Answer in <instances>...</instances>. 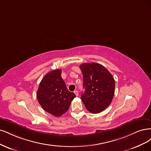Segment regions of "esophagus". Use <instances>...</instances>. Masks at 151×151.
Instances as JSON below:
<instances>
[{
  "instance_id": "1",
  "label": "esophagus",
  "mask_w": 151,
  "mask_h": 151,
  "mask_svg": "<svg viewBox=\"0 0 151 151\" xmlns=\"http://www.w3.org/2000/svg\"><path fill=\"white\" fill-rule=\"evenodd\" d=\"M74 93H75V94L76 95V96H78V91L75 90V91H74Z\"/></svg>"
}]
</instances>
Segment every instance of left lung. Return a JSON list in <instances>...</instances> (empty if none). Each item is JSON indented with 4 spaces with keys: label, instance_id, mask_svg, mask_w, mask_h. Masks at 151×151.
Instances as JSON below:
<instances>
[{
    "label": "left lung",
    "instance_id": "left-lung-1",
    "mask_svg": "<svg viewBox=\"0 0 151 151\" xmlns=\"http://www.w3.org/2000/svg\"><path fill=\"white\" fill-rule=\"evenodd\" d=\"M80 68L85 91L81 99L90 112L99 114L111 104L115 92V80L110 73L99 63H83Z\"/></svg>",
    "mask_w": 151,
    "mask_h": 151
}]
</instances>
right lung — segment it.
Masks as SVG:
<instances>
[{"label":"right lung","mask_w":151,"mask_h":151,"mask_svg":"<svg viewBox=\"0 0 151 151\" xmlns=\"http://www.w3.org/2000/svg\"><path fill=\"white\" fill-rule=\"evenodd\" d=\"M61 69L52 70L42 79L37 91L39 104L47 112L60 116L68 110L76 97L68 88L61 78Z\"/></svg>","instance_id":"add662e5"}]
</instances>
